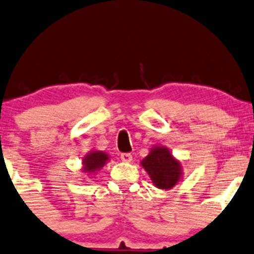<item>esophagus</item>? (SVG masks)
Listing matches in <instances>:
<instances>
[{"label":"esophagus","mask_w":254,"mask_h":254,"mask_svg":"<svg viewBox=\"0 0 254 254\" xmlns=\"http://www.w3.org/2000/svg\"><path fill=\"white\" fill-rule=\"evenodd\" d=\"M121 160L124 162H132V160H133L132 154H130V153H122Z\"/></svg>","instance_id":"obj_1"}]
</instances>
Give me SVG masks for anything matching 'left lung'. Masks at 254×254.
Masks as SVG:
<instances>
[{"label": "left lung", "mask_w": 254, "mask_h": 254, "mask_svg": "<svg viewBox=\"0 0 254 254\" xmlns=\"http://www.w3.org/2000/svg\"><path fill=\"white\" fill-rule=\"evenodd\" d=\"M152 183L161 190H170L180 180L181 164L166 147H154L141 161Z\"/></svg>", "instance_id": "1"}]
</instances>
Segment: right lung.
<instances>
[{"instance_id":"add662e5","label":"right lung","mask_w":254,"mask_h":254,"mask_svg":"<svg viewBox=\"0 0 254 254\" xmlns=\"http://www.w3.org/2000/svg\"><path fill=\"white\" fill-rule=\"evenodd\" d=\"M108 160V155L100 151H93L83 158V172L84 173H94L103 167L106 161Z\"/></svg>"}]
</instances>
